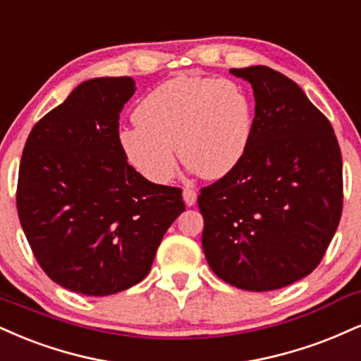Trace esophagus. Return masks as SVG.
<instances>
[{
	"mask_svg": "<svg viewBox=\"0 0 361 361\" xmlns=\"http://www.w3.org/2000/svg\"><path fill=\"white\" fill-rule=\"evenodd\" d=\"M183 200L188 207H193L197 203V192L193 188H185L183 190Z\"/></svg>",
	"mask_w": 361,
	"mask_h": 361,
	"instance_id": "esophagus-1",
	"label": "esophagus"
}]
</instances>
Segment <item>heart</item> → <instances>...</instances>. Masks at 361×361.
Segmentation results:
<instances>
[{
  "label": "heart",
  "mask_w": 361,
  "mask_h": 361,
  "mask_svg": "<svg viewBox=\"0 0 361 361\" xmlns=\"http://www.w3.org/2000/svg\"><path fill=\"white\" fill-rule=\"evenodd\" d=\"M136 124L119 134L126 158L153 183H168L176 153L207 180L232 173L249 151L254 102L232 79L178 75L147 92L134 111Z\"/></svg>",
  "instance_id": "1"
}]
</instances>
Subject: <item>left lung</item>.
Returning <instances> with one entry per match:
<instances>
[{
    "mask_svg": "<svg viewBox=\"0 0 361 361\" xmlns=\"http://www.w3.org/2000/svg\"><path fill=\"white\" fill-rule=\"evenodd\" d=\"M254 89L255 116L240 164L200 190L208 266L238 289H281L311 274L343 210L341 151L326 116L266 65L232 68Z\"/></svg>",
    "mask_w": 361,
    "mask_h": 361,
    "instance_id": "left-lung-1",
    "label": "left lung"
}]
</instances>
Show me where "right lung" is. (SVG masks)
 <instances>
[{"instance_id": "1", "label": "right lung", "mask_w": 361, "mask_h": 361, "mask_svg": "<svg viewBox=\"0 0 361 361\" xmlns=\"http://www.w3.org/2000/svg\"><path fill=\"white\" fill-rule=\"evenodd\" d=\"M134 90L131 77L82 82L33 126L21 154L20 224L45 274L72 293L109 296L141 282L185 212L181 188L147 181L119 145Z\"/></svg>"}]
</instances>
